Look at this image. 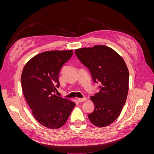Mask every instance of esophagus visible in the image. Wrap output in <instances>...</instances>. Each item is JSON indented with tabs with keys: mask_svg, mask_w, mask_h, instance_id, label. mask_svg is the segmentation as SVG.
Listing matches in <instances>:
<instances>
[{
	"mask_svg": "<svg viewBox=\"0 0 154 154\" xmlns=\"http://www.w3.org/2000/svg\"><path fill=\"white\" fill-rule=\"evenodd\" d=\"M86 100H87L86 97H83V98H78V101L80 102V103H82V102H83V101H86Z\"/></svg>",
	"mask_w": 154,
	"mask_h": 154,
	"instance_id": "obj_1",
	"label": "esophagus"
}]
</instances>
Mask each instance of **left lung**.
<instances>
[{
    "label": "left lung",
    "instance_id": "1",
    "mask_svg": "<svg viewBox=\"0 0 154 154\" xmlns=\"http://www.w3.org/2000/svg\"><path fill=\"white\" fill-rule=\"evenodd\" d=\"M79 60L89 69L100 91L91 97L94 110L88 115L96 127H106L118 118L128 92L129 72L124 60L114 50L105 45L75 50Z\"/></svg>",
    "mask_w": 154,
    "mask_h": 154
}]
</instances>
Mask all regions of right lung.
<instances>
[{
    "label": "right lung",
    "mask_w": 154,
    "mask_h": 154,
    "mask_svg": "<svg viewBox=\"0 0 154 154\" xmlns=\"http://www.w3.org/2000/svg\"><path fill=\"white\" fill-rule=\"evenodd\" d=\"M73 50L45 51L29 60L23 69V94L35 119L44 127L57 129L67 122L75 103L55 94L60 86L62 67Z\"/></svg>",
    "instance_id": "obj_1"
}]
</instances>
